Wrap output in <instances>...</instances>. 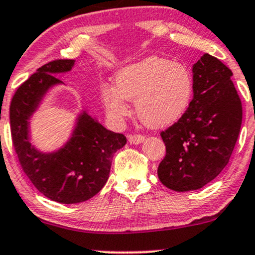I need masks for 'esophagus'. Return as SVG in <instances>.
Here are the masks:
<instances>
[{
    "instance_id": "obj_1",
    "label": "esophagus",
    "mask_w": 255,
    "mask_h": 255,
    "mask_svg": "<svg viewBox=\"0 0 255 255\" xmlns=\"http://www.w3.org/2000/svg\"><path fill=\"white\" fill-rule=\"evenodd\" d=\"M145 140L144 135H139V134H134V135H128V141L133 145H138Z\"/></svg>"
}]
</instances>
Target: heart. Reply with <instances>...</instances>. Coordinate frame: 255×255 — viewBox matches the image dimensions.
Listing matches in <instances>:
<instances>
[{
  "instance_id": "obj_1",
  "label": "heart",
  "mask_w": 255,
  "mask_h": 255,
  "mask_svg": "<svg viewBox=\"0 0 255 255\" xmlns=\"http://www.w3.org/2000/svg\"><path fill=\"white\" fill-rule=\"evenodd\" d=\"M194 94V80L185 65L166 58L147 57L128 64L114 75V87H103L100 97L111 119L129 115L128 102L149 128L174 125L185 115Z\"/></svg>"
}]
</instances>
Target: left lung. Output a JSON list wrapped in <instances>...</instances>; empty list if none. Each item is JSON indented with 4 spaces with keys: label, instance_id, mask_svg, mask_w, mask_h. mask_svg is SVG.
<instances>
[{
    "label": "left lung",
    "instance_id": "8db88e82",
    "mask_svg": "<svg viewBox=\"0 0 255 255\" xmlns=\"http://www.w3.org/2000/svg\"><path fill=\"white\" fill-rule=\"evenodd\" d=\"M194 99L177 123L161 133L166 156L157 174L164 186L184 192L198 190L220 174L239 138L242 104L232 71L203 54L192 65Z\"/></svg>",
    "mask_w": 255,
    "mask_h": 255
}]
</instances>
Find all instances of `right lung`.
Listing matches in <instances>:
<instances>
[{
  "label": "right lung",
  "instance_id": "right-lung-1",
  "mask_svg": "<svg viewBox=\"0 0 255 255\" xmlns=\"http://www.w3.org/2000/svg\"><path fill=\"white\" fill-rule=\"evenodd\" d=\"M75 60H54L41 66L16 89L9 109L14 149L21 168L36 189L49 200L74 205L89 200L104 187L114 153L127 142L123 134L106 129L81 110L69 139L53 151L31 144L30 120L52 88L64 85L54 75L74 68Z\"/></svg>",
  "mask_w": 255,
  "mask_h": 255
}]
</instances>
